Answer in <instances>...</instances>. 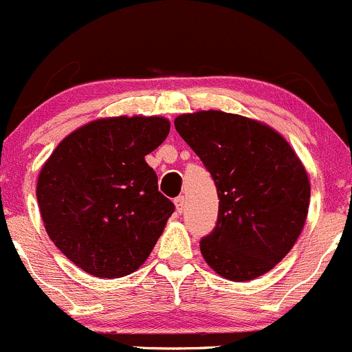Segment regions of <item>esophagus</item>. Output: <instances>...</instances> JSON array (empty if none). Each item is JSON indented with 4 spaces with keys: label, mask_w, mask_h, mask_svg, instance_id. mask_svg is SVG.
I'll return each instance as SVG.
<instances>
[{
    "label": "esophagus",
    "mask_w": 352,
    "mask_h": 352,
    "mask_svg": "<svg viewBox=\"0 0 352 352\" xmlns=\"http://www.w3.org/2000/svg\"><path fill=\"white\" fill-rule=\"evenodd\" d=\"M175 205H176V211L177 213H183L184 211V196H177V198L175 199Z\"/></svg>",
    "instance_id": "obj_1"
}]
</instances>
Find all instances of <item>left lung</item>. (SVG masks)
Returning <instances> with one entry per match:
<instances>
[{"instance_id": "left-lung-1", "label": "left lung", "mask_w": 352, "mask_h": 352, "mask_svg": "<svg viewBox=\"0 0 352 352\" xmlns=\"http://www.w3.org/2000/svg\"><path fill=\"white\" fill-rule=\"evenodd\" d=\"M177 134L201 160L218 192V220L199 241L206 263L228 280L272 270L307 218L311 184L289 142L243 116L201 111L176 117Z\"/></svg>"}]
</instances>
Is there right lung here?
Returning <instances> with one entry per match:
<instances>
[{
    "mask_svg": "<svg viewBox=\"0 0 352 352\" xmlns=\"http://www.w3.org/2000/svg\"><path fill=\"white\" fill-rule=\"evenodd\" d=\"M169 120L112 117L63 139L45 162L36 198L58 250L90 275L138 270L175 211L144 156L162 144Z\"/></svg>",
    "mask_w": 352,
    "mask_h": 352,
    "instance_id": "right-lung-1",
    "label": "right lung"
}]
</instances>
